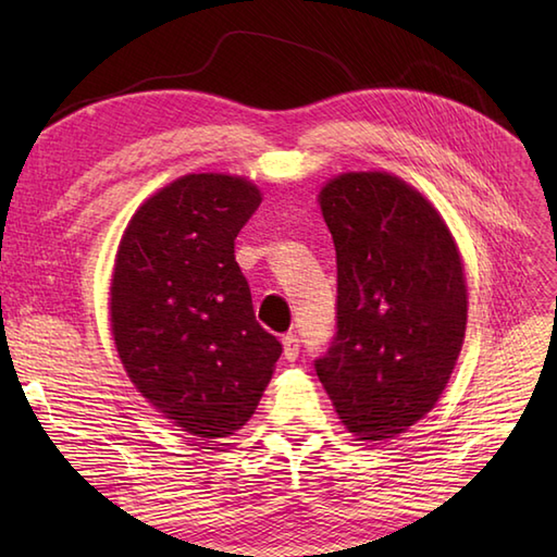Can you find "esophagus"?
<instances>
[{
  "instance_id": "34e87169",
  "label": "esophagus",
  "mask_w": 557,
  "mask_h": 557,
  "mask_svg": "<svg viewBox=\"0 0 557 557\" xmlns=\"http://www.w3.org/2000/svg\"><path fill=\"white\" fill-rule=\"evenodd\" d=\"M282 351H285L287 361L297 359L299 357V337L294 333H287L285 337H282Z\"/></svg>"
}]
</instances>
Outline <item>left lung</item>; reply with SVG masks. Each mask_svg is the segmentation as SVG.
I'll use <instances>...</instances> for the list:
<instances>
[{
    "mask_svg": "<svg viewBox=\"0 0 557 557\" xmlns=\"http://www.w3.org/2000/svg\"><path fill=\"white\" fill-rule=\"evenodd\" d=\"M337 251V335L315 361L357 441L421 421L467 333V277L441 212L397 174L342 172L318 191Z\"/></svg>",
    "mask_w": 557,
    "mask_h": 557,
    "instance_id": "obj_1",
    "label": "left lung"
}]
</instances>
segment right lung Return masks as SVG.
<instances>
[{
  "label": "right lung",
  "instance_id": "add662e5",
  "mask_svg": "<svg viewBox=\"0 0 557 557\" xmlns=\"http://www.w3.org/2000/svg\"><path fill=\"white\" fill-rule=\"evenodd\" d=\"M260 200L246 176L184 174L138 206L116 246L110 330L128 381L206 443L253 417L282 354L234 258Z\"/></svg>",
  "mask_w": 557,
  "mask_h": 557
}]
</instances>
